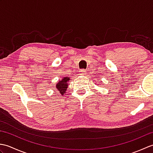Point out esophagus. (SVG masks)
I'll return each instance as SVG.
<instances>
[{
	"mask_svg": "<svg viewBox=\"0 0 153 153\" xmlns=\"http://www.w3.org/2000/svg\"><path fill=\"white\" fill-rule=\"evenodd\" d=\"M79 74L80 75H85L86 74V71L85 70H81L79 71Z\"/></svg>",
	"mask_w": 153,
	"mask_h": 153,
	"instance_id": "esophagus-1",
	"label": "esophagus"
}]
</instances>
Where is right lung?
Listing matches in <instances>:
<instances>
[{"mask_svg":"<svg viewBox=\"0 0 153 153\" xmlns=\"http://www.w3.org/2000/svg\"><path fill=\"white\" fill-rule=\"evenodd\" d=\"M70 77H63L61 80H59V82L56 83V87L55 89L57 91V92L60 94L61 95H64L66 91H67L68 87V82H70Z\"/></svg>","mask_w":153,"mask_h":153,"instance_id":"obj_1","label":"right lung"}]
</instances>
